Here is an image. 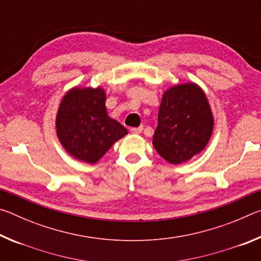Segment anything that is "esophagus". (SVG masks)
<instances>
[{
	"label": "esophagus",
	"mask_w": 261,
	"mask_h": 261,
	"mask_svg": "<svg viewBox=\"0 0 261 261\" xmlns=\"http://www.w3.org/2000/svg\"><path fill=\"white\" fill-rule=\"evenodd\" d=\"M143 130H144L143 126H138V127H132L130 131H131V134H134V135H139L143 132Z\"/></svg>",
	"instance_id": "esophagus-1"
}]
</instances>
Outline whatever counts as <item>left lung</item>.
Masks as SVG:
<instances>
[{
  "label": "left lung",
  "instance_id": "1",
  "mask_svg": "<svg viewBox=\"0 0 261 261\" xmlns=\"http://www.w3.org/2000/svg\"><path fill=\"white\" fill-rule=\"evenodd\" d=\"M213 127V112L202 88L193 82L177 84L162 95L152 144L167 162L180 165L204 151Z\"/></svg>",
  "mask_w": 261,
  "mask_h": 261
}]
</instances>
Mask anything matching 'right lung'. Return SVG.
<instances>
[{
  "instance_id": "1",
  "label": "right lung",
  "mask_w": 261,
  "mask_h": 261,
  "mask_svg": "<svg viewBox=\"0 0 261 261\" xmlns=\"http://www.w3.org/2000/svg\"><path fill=\"white\" fill-rule=\"evenodd\" d=\"M55 126L67 153L91 165L98 162L117 140L127 135L120 122L108 116L106 91L101 86L70 88L60 102Z\"/></svg>"
}]
</instances>
